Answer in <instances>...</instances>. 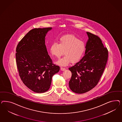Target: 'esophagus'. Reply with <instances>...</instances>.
Instances as JSON below:
<instances>
[{"label": "esophagus", "mask_w": 122, "mask_h": 122, "mask_svg": "<svg viewBox=\"0 0 122 122\" xmlns=\"http://www.w3.org/2000/svg\"><path fill=\"white\" fill-rule=\"evenodd\" d=\"M60 70H61V71H64L66 70V69H65V68H64V67H61L60 68Z\"/></svg>", "instance_id": "1"}]
</instances>
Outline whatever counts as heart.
Masks as SVG:
<instances>
[{
	"mask_svg": "<svg viewBox=\"0 0 122 122\" xmlns=\"http://www.w3.org/2000/svg\"><path fill=\"white\" fill-rule=\"evenodd\" d=\"M85 45L83 41L79 40L73 35H66L59 39V44L53 43L51 46L52 55L59 59L64 51V56L56 63L60 66H66L71 62L76 63L82 57L85 50Z\"/></svg>",
	"mask_w": 122,
	"mask_h": 122,
	"instance_id": "b5f03b06",
	"label": "heart"
}]
</instances>
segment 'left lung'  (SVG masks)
I'll use <instances>...</instances> for the list:
<instances>
[{"label":"left lung","mask_w":122,"mask_h":122,"mask_svg":"<svg viewBox=\"0 0 122 122\" xmlns=\"http://www.w3.org/2000/svg\"><path fill=\"white\" fill-rule=\"evenodd\" d=\"M88 39L85 56L74 66L69 67L72 73L69 87L73 92L83 93L96 86L100 80L107 63L108 52L101 39L86 32Z\"/></svg>","instance_id":"left-lung-1"}]
</instances>
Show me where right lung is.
Returning a JSON list of instances; mask_svg holds the SVG:
<instances>
[{"instance_id":"obj_1","label":"right lung","mask_w":122,"mask_h":122,"mask_svg":"<svg viewBox=\"0 0 122 122\" xmlns=\"http://www.w3.org/2000/svg\"><path fill=\"white\" fill-rule=\"evenodd\" d=\"M52 28L31 30L19 42L16 49V62L23 83L34 92L50 89L53 76L59 71L53 64L45 45L46 36Z\"/></svg>"}]
</instances>
